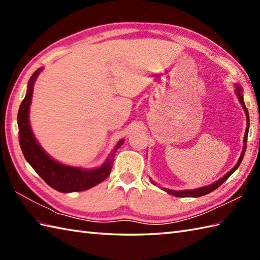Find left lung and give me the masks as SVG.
Masks as SVG:
<instances>
[{
    "mask_svg": "<svg viewBox=\"0 0 260 260\" xmlns=\"http://www.w3.org/2000/svg\"><path fill=\"white\" fill-rule=\"evenodd\" d=\"M235 88H236V95L237 97H238V101L239 103L241 104L242 108H244V112L246 114V118H247V128H246V132H245V136H244V147H242V152H241V155L238 159V162H237V164L235 165V167L231 169L229 172L227 174H224L222 178H220L218 181H215L214 183L210 184V185H206V186H201V187H198V189H192V190H181V191H175V190H171V189H167V187H162V190L168 192L169 194L171 196H174V197H178V198H199V197H202V196H206L208 194V193L214 191L217 187H219L220 185H221L223 182L227 180L229 176L233 174L235 171L239 168V165L242 161V158H244V155H245V152H246V146H247V137H248V132H249V114H248V109L246 107L245 105V102H244V95H242V88L241 86L239 85H235ZM152 183L154 185H156V183L154 181L151 180Z\"/></svg>",
    "mask_w": 260,
    "mask_h": 260,
    "instance_id": "obj_1",
    "label": "left lung"
}]
</instances>
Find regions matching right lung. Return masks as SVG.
I'll return each mask as SVG.
<instances>
[{"label":"right lung","mask_w":260,"mask_h":260,"mask_svg":"<svg viewBox=\"0 0 260 260\" xmlns=\"http://www.w3.org/2000/svg\"><path fill=\"white\" fill-rule=\"evenodd\" d=\"M43 68H39L31 76L27 82L26 93L21 103L18 113L19 126V142L22 153L33 170L46 181L52 189L62 193L79 192L90 189L107 178L112 171L115 152L123 145L124 139L120 140L115 145L114 150L109 154L106 161L101 167L96 169H82L78 167H71L60 163L53 159L39 144L35 134H33L29 114L30 105L32 102L33 86Z\"/></svg>","instance_id":"right-lung-1"}]
</instances>
